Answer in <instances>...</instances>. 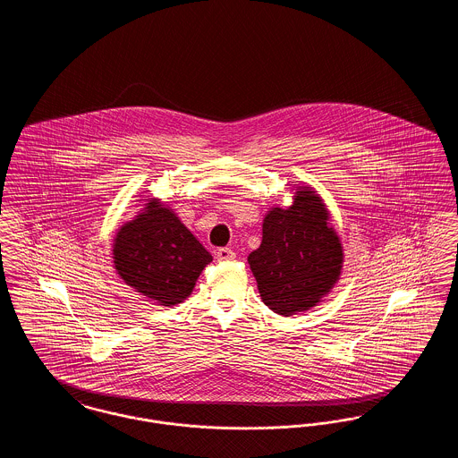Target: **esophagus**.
Here are the masks:
<instances>
[{"label": "esophagus", "mask_w": 458, "mask_h": 458, "mask_svg": "<svg viewBox=\"0 0 458 458\" xmlns=\"http://www.w3.org/2000/svg\"><path fill=\"white\" fill-rule=\"evenodd\" d=\"M216 259L218 261H232V259H235V252L228 247H221L216 250Z\"/></svg>", "instance_id": "34e87169"}]
</instances>
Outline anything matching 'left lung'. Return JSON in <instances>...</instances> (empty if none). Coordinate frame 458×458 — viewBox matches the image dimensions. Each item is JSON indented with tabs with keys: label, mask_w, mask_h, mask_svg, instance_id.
I'll return each mask as SVG.
<instances>
[{
	"label": "left lung",
	"mask_w": 458,
	"mask_h": 458,
	"mask_svg": "<svg viewBox=\"0 0 458 458\" xmlns=\"http://www.w3.org/2000/svg\"><path fill=\"white\" fill-rule=\"evenodd\" d=\"M342 262L340 239L310 189L301 191L288 209L267 213L261 245L249 254L262 302L282 316L318 304L338 280Z\"/></svg>",
	"instance_id": "left-lung-1"
}]
</instances>
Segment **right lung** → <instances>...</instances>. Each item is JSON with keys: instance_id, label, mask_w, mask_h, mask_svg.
<instances>
[{"instance_id": "obj_1", "label": "right lung", "mask_w": 458, "mask_h": 458, "mask_svg": "<svg viewBox=\"0 0 458 458\" xmlns=\"http://www.w3.org/2000/svg\"><path fill=\"white\" fill-rule=\"evenodd\" d=\"M113 259L123 282L161 305L183 302L213 256L176 218L151 200L116 233Z\"/></svg>"}]
</instances>
